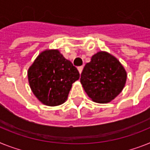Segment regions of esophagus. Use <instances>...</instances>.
I'll use <instances>...</instances> for the list:
<instances>
[{
	"label": "esophagus",
	"mask_w": 150,
	"mask_h": 150,
	"mask_svg": "<svg viewBox=\"0 0 150 150\" xmlns=\"http://www.w3.org/2000/svg\"><path fill=\"white\" fill-rule=\"evenodd\" d=\"M83 66H80V67H78V71H79V73L80 74H81L82 73V70H83Z\"/></svg>",
	"instance_id": "obj_1"
}]
</instances>
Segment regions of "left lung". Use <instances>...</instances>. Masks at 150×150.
I'll return each instance as SVG.
<instances>
[{
    "instance_id": "obj_1",
    "label": "left lung",
    "mask_w": 150,
    "mask_h": 150,
    "mask_svg": "<svg viewBox=\"0 0 150 150\" xmlns=\"http://www.w3.org/2000/svg\"><path fill=\"white\" fill-rule=\"evenodd\" d=\"M127 77L124 67L117 58L106 52L100 51L85 65L80 83L93 101L106 103L120 93Z\"/></svg>"
}]
</instances>
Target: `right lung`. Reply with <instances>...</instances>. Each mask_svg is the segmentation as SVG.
I'll list each match as a JSON object with an SVG mask.
<instances>
[{
  "label": "right lung",
  "instance_id": "obj_1",
  "mask_svg": "<svg viewBox=\"0 0 150 150\" xmlns=\"http://www.w3.org/2000/svg\"><path fill=\"white\" fill-rule=\"evenodd\" d=\"M32 92L44 105L55 106L67 99L80 74L58 50H46L38 55L28 71Z\"/></svg>",
  "mask_w": 150,
  "mask_h": 150
}]
</instances>
